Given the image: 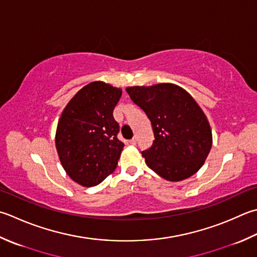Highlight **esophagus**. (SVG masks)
Instances as JSON below:
<instances>
[{"mask_svg": "<svg viewBox=\"0 0 257 257\" xmlns=\"http://www.w3.org/2000/svg\"><path fill=\"white\" fill-rule=\"evenodd\" d=\"M129 144H130V145H133V146H135L136 144H137V138L134 137L132 140H129Z\"/></svg>", "mask_w": 257, "mask_h": 257, "instance_id": "obj_1", "label": "esophagus"}]
</instances>
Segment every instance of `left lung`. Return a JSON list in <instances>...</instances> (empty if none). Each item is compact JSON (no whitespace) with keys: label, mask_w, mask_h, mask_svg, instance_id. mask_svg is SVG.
Returning a JSON list of instances; mask_svg holds the SVG:
<instances>
[{"label":"left lung","mask_w":257,"mask_h":257,"mask_svg":"<svg viewBox=\"0 0 257 257\" xmlns=\"http://www.w3.org/2000/svg\"><path fill=\"white\" fill-rule=\"evenodd\" d=\"M152 122L155 140L142 152L150 169L170 182L197 173L212 148V130L197 102L172 83L125 89Z\"/></svg>","instance_id":"obj_1"}]
</instances>
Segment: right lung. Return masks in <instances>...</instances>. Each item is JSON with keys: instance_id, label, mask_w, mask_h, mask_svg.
<instances>
[{"instance_id": "obj_1", "label": "right lung", "mask_w": 257, "mask_h": 257, "mask_svg": "<svg viewBox=\"0 0 257 257\" xmlns=\"http://www.w3.org/2000/svg\"><path fill=\"white\" fill-rule=\"evenodd\" d=\"M121 89L101 81L83 87L70 100L58 122L55 146L70 178L92 187L113 173L123 149L113 118Z\"/></svg>"}]
</instances>
